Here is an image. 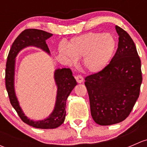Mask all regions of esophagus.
Listing matches in <instances>:
<instances>
[{
    "label": "esophagus",
    "mask_w": 147,
    "mask_h": 147,
    "mask_svg": "<svg viewBox=\"0 0 147 147\" xmlns=\"http://www.w3.org/2000/svg\"><path fill=\"white\" fill-rule=\"evenodd\" d=\"M75 79H76V81L78 83H82L83 80H84V79H83V78L81 75H77V76H75Z\"/></svg>",
    "instance_id": "obj_1"
}]
</instances>
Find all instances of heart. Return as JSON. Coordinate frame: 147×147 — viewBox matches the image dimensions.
<instances>
[{
  "instance_id": "obj_1",
  "label": "heart",
  "mask_w": 147,
  "mask_h": 147,
  "mask_svg": "<svg viewBox=\"0 0 147 147\" xmlns=\"http://www.w3.org/2000/svg\"><path fill=\"white\" fill-rule=\"evenodd\" d=\"M117 40L110 32H89L75 36L67 46L59 47V54L68 65H74L82 57L83 68L90 73L103 70L112 60Z\"/></svg>"
}]
</instances>
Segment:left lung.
<instances>
[{
    "mask_svg": "<svg viewBox=\"0 0 147 147\" xmlns=\"http://www.w3.org/2000/svg\"><path fill=\"white\" fill-rule=\"evenodd\" d=\"M119 35L116 54L100 72L85 78L92 119L102 126L124 121L132 110L142 82L141 60L128 33L115 26Z\"/></svg>",
    "mask_w": 147,
    "mask_h": 147,
    "instance_id": "left-lung-1",
    "label": "left lung"
}]
</instances>
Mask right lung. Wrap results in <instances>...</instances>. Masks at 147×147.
Returning <instances> with one entry per match:
<instances>
[{
  "label": "right lung",
  "mask_w": 147,
  "mask_h": 147,
  "mask_svg": "<svg viewBox=\"0 0 147 147\" xmlns=\"http://www.w3.org/2000/svg\"><path fill=\"white\" fill-rule=\"evenodd\" d=\"M53 34L37 29H26L17 37L11 46L8 54L5 69V86L10 104L18 115L26 124L38 129H55L60 127L65 119L66 102L68 96L77 85V82L69 68H57L54 72V80L57 86V95L53 112L44 119L33 120L28 118L23 112L15 90V71L16 57L23 49L35 47L50 55V52L46 40Z\"/></svg>",
  "instance_id": "right-lung-1"
}]
</instances>
